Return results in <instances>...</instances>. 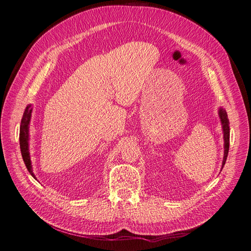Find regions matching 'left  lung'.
Returning a JSON list of instances; mask_svg holds the SVG:
<instances>
[{
    "instance_id": "left-lung-1",
    "label": "left lung",
    "mask_w": 251,
    "mask_h": 251,
    "mask_svg": "<svg viewBox=\"0 0 251 251\" xmlns=\"http://www.w3.org/2000/svg\"><path fill=\"white\" fill-rule=\"evenodd\" d=\"M219 117L221 119V123H222V128H223V134H224V159L222 163V169L224 168V165L226 164V157H227V152H228V148H230V123H228V119L227 115L225 108L220 107L219 108Z\"/></svg>"
}]
</instances>
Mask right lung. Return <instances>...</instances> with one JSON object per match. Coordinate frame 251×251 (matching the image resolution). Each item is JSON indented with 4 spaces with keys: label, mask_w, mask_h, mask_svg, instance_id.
<instances>
[{
    "label": "right lung",
    "mask_w": 251,
    "mask_h": 251,
    "mask_svg": "<svg viewBox=\"0 0 251 251\" xmlns=\"http://www.w3.org/2000/svg\"><path fill=\"white\" fill-rule=\"evenodd\" d=\"M31 112H32L31 104H28L25 107L23 119H21V124L19 129V145H20L21 155H23L25 164L28 172L30 173V176L34 178H36L34 172H32V166H31V161L29 156V123H30V118H31Z\"/></svg>",
    "instance_id": "obj_1"
}]
</instances>
